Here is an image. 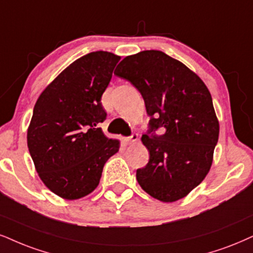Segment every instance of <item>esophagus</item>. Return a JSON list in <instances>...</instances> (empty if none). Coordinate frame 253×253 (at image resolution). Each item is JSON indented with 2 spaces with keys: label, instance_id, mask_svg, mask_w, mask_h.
Listing matches in <instances>:
<instances>
[{
  "label": "esophagus",
  "instance_id": "1",
  "mask_svg": "<svg viewBox=\"0 0 253 253\" xmlns=\"http://www.w3.org/2000/svg\"><path fill=\"white\" fill-rule=\"evenodd\" d=\"M137 139H138V135H137V133H132L130 137H126V144H132V143H135Z\"/></svg>",
  "mask_w": 253,
  "mask_h": 253
}]
</instances>
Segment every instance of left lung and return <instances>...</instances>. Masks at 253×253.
<instances>
[{
	"mask_svg": "<svg viewBox=\"0 0 253 253\" xmlns=\"http://www.w3.org/2000/svg\"><path fill=\"white\" fill-rule=\"evenodd\" d=\"M115 75L141 92L150 116L142 136L150 158L136 171L139 185L165 203L185 197L208 174L219 136L210 91L186 65L160 50L126 56ZM160 127L165 132L156 135Z\"/></svg>",
	"mask_w": 253,
	"mask_h": 253,
	"instance_id": "left-lung-1",
	"label": "left lung"
}]
</instances>
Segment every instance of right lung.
<instances>
[{
    "instance_id": "obj_1",
    "label": "right lung",
    "mask_w": 253,
    "mask_h": 253,
    "mask_svg": "<svg viewBox=\"0 0 253 253\" xmlns=\"http://www.w3.org/2000/svg\"><path fill=\"white\" fill-rule=\"evenodd\" d=\"M121 60L93 51L73 62L41 93L28 127V148L45 186L64 199L97 188L105 162L120 149L104 135L101 98Z\"/></svg>"
}]
</instances>
